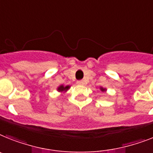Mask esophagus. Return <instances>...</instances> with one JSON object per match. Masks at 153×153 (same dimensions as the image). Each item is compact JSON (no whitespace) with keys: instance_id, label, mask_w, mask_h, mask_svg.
<instances>
[{"instance_id":"esophagus-1","label":"esophagus","mask_w":153,"mask_h":153,"mask_svg":"<svg viewBox=\"0 0 153 153\" xmlns=\"http://www.w3.org/2000/svg\"><path fill=\"white\" fill-rule=\"evenodd\" d=\"M76 84H79V85H82V84H84V81L83 80H77Z\"/></svg>"}]
</instances>
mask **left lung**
I'll list each match as a JSON object with an SVG mask.
<instances>
[{
    "label": "left lung",
    "instance_id": "obj_1",
    "mask_svg": "<svg viewBox=\"0 0 153 153\" xmlns=\"http://www.w3.org/2000/svg\"><path fill=\"white\" fill-rule=\"evenodd\" d=\"M102 91H105V90H104V89H103V88H102Z\"/></svg>",
    "mask_w": 153,
    "mask_h": 153
}]
</instances>
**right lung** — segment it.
<instances>
[{
	"label": "right lung",
	"instance_id": "1",
	"mask_svg": "<svg viewBox=\"0 0 153 153\" xmlns=\"http://www.w3.org/2000/svg\"><path fill=\"white\" fill-rule=\"evenodd\" d=\"M69 88V86H66V87H64L63 85L60 86L59 88H58V91H66L68 90Z\"/></svg>",
	"mask_w": 153,
	"mask_h": 153
}]
</instances>
